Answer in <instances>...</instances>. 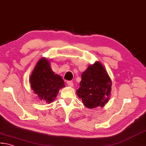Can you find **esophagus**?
<instances>
[{"instance_id": "esophagus-1", "label": "esophagus", "mask_w": 146, "mask_h": 146, "mask_svg": "<svg viewBox=\"0 0 146 146\" xmlns=\"http://www.w3.org/2000/svg\"><path fill=\"white\" fill-rule=\"evenodd\" d=\"M67 84L68 85V86H73V85H74V84H73V82L72 81H67Z\"/></svg>"}]
</instances>
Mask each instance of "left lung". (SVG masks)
<instances>
[{"label": "left lung", "instance_id": "obj_1", "mask_svg": "<svg viewBox=\"0 0 146 146\" xmlns=\"http://www.w3.org/2000/svg\"><path fill=\"white\" fill-rule=\"evenodd\" d=\"M80 88L77 95L89 109L104 107L109 101L111 92V79L100 62L90 65L82 74Z\"/></svg>", "mask_w": 146, "mask_h": 146}]
</instances>
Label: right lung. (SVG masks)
<instances>
[{
  "label": "right lung",
  "mask_w": 146,
  "mask_h": 146,
  "mask_svg": "<svg viewBox=\"0 0 146 146\" xmlns=\"http://www.w3.org/2000/svg\"><path fill=\"white\" fill-rule=\"evenodd\" d=\"M29 81L32 90L40 100L48 104L53 102L60 89L65 86L62 77L54 73L46 58L38 61Z\"/></svg>",
  "instance_id": "obj_1"
}]
</instances>
